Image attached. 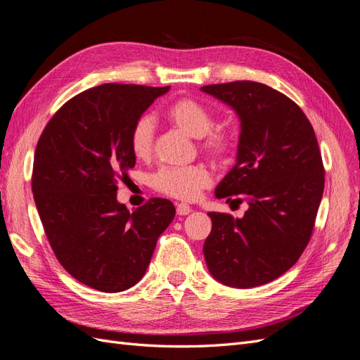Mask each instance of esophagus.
Segmentation results:
<instances>
[{
  "label": "esophagus",
  "instance_id": "obj_1",
  "mask_svg": "<svg viewBox=\"0 0 360 360\" xmlns=\"http://www.w3.org/2000/svg\"><path fill=\"white\" fill-rule=\"evenodd\" d=\"M176 209H177V214H180V216H186V214H189L192 212L191 205L184 204V202H179Z\"/></svg>",
  "mask_w": 360,
  "mask_h": 360
}]
</instances>
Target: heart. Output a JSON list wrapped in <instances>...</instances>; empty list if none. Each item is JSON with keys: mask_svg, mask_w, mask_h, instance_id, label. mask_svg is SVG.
<instances>
[{"mask_svg": "<svg viewBox=\"0 0 360 360\" xmlns=\"http://www.w3.org/2000/svg\"><path fill=\"white\" fill-rule=\"evenodd\" d=\"M167 118L188 135L198 138V147L204 153L224 159L233 151L234 138L225 127H212L213 115L209 108L192 97H183L171 103ZM156 123L150 115L139 117L130 129V150L138 159H147L153 153ZM212 183L210 171L202 163L188 167H162L153 177L151 186L167 197L192 201Z\"/></svg>", "mask_w": 360, "mask_h": 360, "instance_id": "heart-1", "label": "heart"}]
</instances>
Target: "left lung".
Wrapping results in <instances>:
<instances>
[{"label":"left lung","instance_id":"left-lung-1","mask_svg":"<svg viewBox=\"0 0 360 360\" xmlns=\"http://www.w3.org/2000/svg\"><path fill=\"white\" fill-rule=\"evenodd\" d=\"M201 90L240 120L236 165L216 197L245 193L249 204L242 219L209 213L205 263L224 285H263L296 264L311 238L324 189L317 138L300 108L269 85L236 81Z\"/></svg>","mask_w":360,"mask_h":360}]
</instances>
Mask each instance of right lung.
<instances>
[{"label": "right lung", "mask_w": 360, "mask_h": 360, "mask_svg": "<svg viewBox=\"0 0 360 360\" xmlns=\"http://www.w3.org/2000/svg\"><path fill=\"white\" fill-rule=\"evenodd\" d=\"M168 90L93 86L64 103L40 135L31 179L37 212L60 264L84 285L103 292L134 287L176 216L163 198L132 213L117 201V181L136 160L130 129Z\"/></svg>", "instance_id": "1"}]
</instances>
